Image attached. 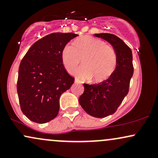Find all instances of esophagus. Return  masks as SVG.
I'll return each instance as SVG.
<instances>
[{"label": "esophagus", "mask_w": 158, "mask_h": 158, "mask_svg": "<svg viewBox=\"0 0 158 158\" xmlns=\"http://www.w3.org/2000/svg\"><path fill=\"white\" fill-rule=\"evenodd\" d=\"M75 83H78V80H77V79H75Z\"/></svg>", "instance_id": "obj_1"}]
</instances>
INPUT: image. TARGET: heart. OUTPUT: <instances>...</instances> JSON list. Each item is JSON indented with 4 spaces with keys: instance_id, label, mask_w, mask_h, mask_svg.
Instances as JSON below:
<instances>
[{
    "instance_id": "obj_1",
    "label": "heart",
    "mask_w": 158,
    "mask_h": 158,
    "mask_svg": "<svg viewBox=\"0 0 158 158\" xmlns=\"http://www.w3.org/2000/svg\"><path fill=\"white\" fill-rule=\"evenodd\" d=\"M82 59L84 66L77 70L76 77L79 80L93 78L96 82L107 80L117 67V55L114 48L102 40L83 36L76 39L73 46L65 45L61 52V60L67 71L73 73Z\"/></svg>"
}]
</instances>
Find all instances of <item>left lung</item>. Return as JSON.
Segmentation results:
<instances>
[{"label":"left lung","instance_id":"obj_1","mask_svg":"<svg viewBox=\"0 0 158 158\" xmlns=\"http://www.w3.org/2000/svg\"><path fill=\"white\" fill-rule=\"evenodd\" d=\"M113 46L117 55V67L110 78L99 84H83L84 93L79 102L89 115L103 118L114 114L128 93L133 76L132 52L129 47L117 35L110 33L94 34Z\"/></svg>","mask_w":158,"mask_h":158}]
</instances>
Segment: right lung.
Returning a JSON list of instances; mask_svg holds the SVG:
<instances>
[{"instance_id":"obj_1","label":"right lung","mask_w":158,"mask_h":158,"mask_svg":"<svg viewBox=\"0 0 158 158\" xmlns=\"http://www.w3.org/2000/svg\"><path fill=\"white\" fill-rule=\"evenodd\" d=\"M78 35L54 32L32 45L21 61L17 91L21 109L29 119L46 123L59 114V98L74 82L61 60V52Z\"/></svg>"}]
</instances>
